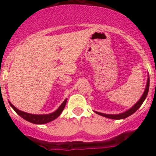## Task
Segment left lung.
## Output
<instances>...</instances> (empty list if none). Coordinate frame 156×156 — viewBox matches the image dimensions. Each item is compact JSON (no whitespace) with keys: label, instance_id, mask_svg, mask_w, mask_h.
Returning <instances> with one entry per match:
<instances>
[{"label":"left lung","instance_id":"1","mask_svg":"<svg viewBox=\"0 0 156 156\" xmlns=\"http://www.w3.org/2000/svg\"><path fill=\"white\" fill-rule=\"evenodd\" d=\"M148 89H149V77L148 78V81H147V84H146V87L145 90H144V94L141 96V98H140V100L137 101L134 105L132 107V108H129V110L126 111L123 113H120V114H116V115H110V114H104V113H101V112H95L96 113L100 115H102V116L106 117V118H109V119H125L126 117L129 116V115H131L132 114H133L135 112L137 111L139 108H140L142 103L144 102V99L146 98L147 97V95H148Z\"/></svg>","mask_w":156,"mask_h":156}]
</instances>
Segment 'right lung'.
Masks as SVG:
<instances>
[{
  "label": "right lung",
  "mask_w": 156,
  "mask_h": 156,
  "mask_svg": "<svg viewBox=\"0 0 156 156\" xmlns=\"http://www.w3.org/2000/svg\"><path fill=\"white\" fill-rule=\"evenodd\" d=\"M66 101H67V99H66L63 101L62 104L59 106V108L55 112H54L51 114H46V115H34V114L24 112L20 111L17 108H16L12 103H10L11 107L16 111V113L19 115H20L24 119L32 122V123H34V124H44V123H47V122H49L51 121L54 120V119H55L56 118H58L59 115H61L62 112L63 111L65 106H66Z\"/></svg>",
  "instance_id": "1"
}]
</instances>
